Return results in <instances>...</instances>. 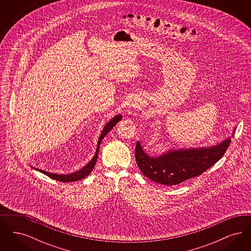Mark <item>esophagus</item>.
Wrapping results in <instances>:
<instances>
[{
	"mask_svg": "<svg viewBox=\"0 0 251 251\" xmlns=\"http://www.w3.org/2000/svg\"><path fill=\"white\" fill-rule=\"evenodd\" d=\"M139 104H140V101H138L136 100H130V102L128 103V106L132 108L137 107Z\"/></svg>",
	"mask_w": 251,
	"mask_h": 251,
	"instance_id": "34e87169",
	"label": "esophagus"
}]
</instances>
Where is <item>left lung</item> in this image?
Here are the masks:
<instances>
[{
  "label": "left lung",
  "mask_w": 251,
  "mask_h": 251,
  "mask_svg": "<svg viewBox=\"0 0 251 251\" xmlns=\"http://www.w3.org/2000/svg\"><path fill=\"white\" fill-rule=\"evenodd\" d=\"M230 138L212 148L171 151L160 157H150L139 142L135 146V160L148 179L165 185H176L201 175L225 154Z\"/></svg>",
  "instance_id": "1"
}]
</instances>
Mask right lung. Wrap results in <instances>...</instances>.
I'll return each mask as SVG.
<instances>
[{
	"label": "right lung",
	"mask_w": 251,
	"mask_h": 251,
	"mask_svg": "<svg viewBox=\"0 0 251 251\" xmlns=\"http://www.w3.org/2000/svg\"><path fill=\"white\" fill-rule=\"evenodd\" d=\"M121 120V116L118 115L116 116L113 120H110L108 122L107 124L104 126L103 130L101 131V134L100 136V139H99V142H98V148H97V151H96L95 155L92 158V160L85 166L83 167L82 169L72 173V174H68V175H59V174H53V173H49L46 172L44 170H41V169H37L36 170L40 171L41 173L47 175L48 177H50V179H55V180H58V181H62V182H71V181H76V180H79V179H84L86 176L89 175V173L92 171V169L94 168L96 165V162H97V159H98V155H99V150H100V145L101 140L103 139V137L107 134L108 132L110 131V130H112V128Z\"/></svg>",
	"instance_id": "right-lung-1"
}]
</instances>
